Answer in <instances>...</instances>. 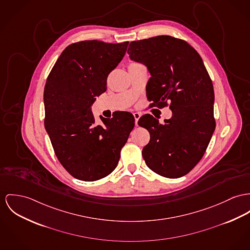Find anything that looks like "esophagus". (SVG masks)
Segmentation results:
<instances>
[{"label": "esophagus", "instance_id": "1", "mask_svg": "<svg viewBox=\"0 0 250 250\" xmlns=\"http://www.w3.org/2000/svg\"><path fill=\"white\" fill-rule=\"evenodd\" d=\"M133 116H134L135 118V125H138V121H139V119H140V117H141V114H140L139 112H134Z\"/></svg>", "mask_w": 250, "mask_h": 250}]
</instances>
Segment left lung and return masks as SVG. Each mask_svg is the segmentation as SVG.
Listing matches in <instances>:
<instances>
[{"label": "left lung", "mask_w": 250, "mask_h": 250, "mask_svg": "<svg viewBox=\"0 0 250 250\" xmlns=\"http://www.w3.org/2000/svg\"><path fill=\"white\" fill-rule=\"evenodd\" d=\"M127 53L148 68L149 101L172 111L165 124L149 114L140 118L138 125L150 134L143 158L161 176H185L206 153L216 127L210 76L199 53L182 39L162 35L134 41Z\"/></svg>", "instance_id": "obj_1"}]
</instances>
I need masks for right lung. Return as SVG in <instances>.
Wrapping results in <instances>:
<instances>
[{
	"label": "right lung",
	"mask_w": 250,
	"mask_h": 250,
	"mask_svg": "<svg viewBox=\"0 0 250 250\" xmlns=\"http://www.w3.org/2000/svg\"><path fill=\"white\" fill-rule=\"evenodd\" d=\"M128 42L97 40L69 44L58 58L43 91L44 127L55 155L71 176L93 182L117 167L134 127V117L118 112L97 125L91 112L95 97L106 90L109 73L122 61Z\"/></svg>",
	"instance_id": "right-lung-1"
}]
</instances>
